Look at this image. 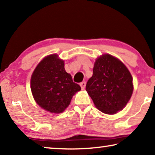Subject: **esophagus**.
<instances>
[{"mask_svg": "<svg viewBox=\"0 0 155 155\" xmlns=\"http://www.w3.org/2000/svg\"><path fill=\"white\" fill-rule=\"evenodd\" d=\"M80 85L81 87V89H82V90H84V89L85 88V86H86V82L85 81H83V82H81L80 83Z\"/></svg>", "mask_w": 155, "mask_h": 155, "instance_id": "34e87169", "label": "esophagus"}]
</instances>
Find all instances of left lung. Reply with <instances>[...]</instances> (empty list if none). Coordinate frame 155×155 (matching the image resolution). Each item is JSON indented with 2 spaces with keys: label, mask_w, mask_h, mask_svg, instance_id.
Here are the masks:
<instances>
[{
  "label": "left lung",
  "mask_w": 155,
  "mask_h": 155,
  "mask_svg": "<svg viewBox=\"0 0 155 155\" xmlns=\"http://www.w3.org/2000/svg\"><path fill=\"white\" fill-rule=\"evenodd\" d=\"M86 90L94 104L104 114L122 110L133 94V78L122 62L110 54L96 59Z\"/></svg>",
  "instance_id": "8db88e82"
}]
</instances>
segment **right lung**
<instances>
[{
  "instance_id": "obj_1",
  "label": "right lung",
  "mask_w": 155,
  "mask_h": 155,
  "mask_svg": "<svg viewBox=\"0 0 155 155\" xmlns=\"http://www.w3.org/2000/svg\"><path fill=\"white\" fill-rule=\"evenodd\" d=\"M31 89L36 103L54 114L64 111L73 95L81 90L65 72L64 61L57 54L45 57L38 65L31 78Z\"/></svg>"
}]
</instances>
